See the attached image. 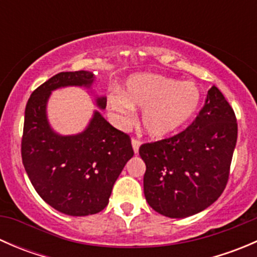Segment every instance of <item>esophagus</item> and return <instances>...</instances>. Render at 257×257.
Returning <instances> with one entry per match:
<instances>
[{
  "mask_svg": "<svg viewBox=\"0 0 257 257\" xmlns=\"http://www.w3.org/2000/svg\"><path fill=\"white\" fill-rule=\"evenodd\" d=\"M141 144H142V142L138 141V139H132V147H133V150H134V153H136V154L138 153Z\"/></svg>",
  "mask_w": 257,
  "mask_h": 257,
  "instance_id": "1",
  "label": "esophagus"
}]
</instances>
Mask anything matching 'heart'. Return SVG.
Returning <instances> with one entry per match:
<instances>
[{
	"instance_id": "1",
	"label": "heart",
	"mask_w": 257,
	"mask_h": 257,
	"mask_svg": "<svg viewBox=\"0 0 257 257\" xmlns=\"http://www.w3.org/2000/svg\"><path fill=\"white\" fill-rule=\"evenodd\" d=\"M201 92L194 82H178L153 73H141L126 82L125 93L115 89L108 108L120 125L133 120L136 108H143L142 123L148 134L164 138L179 131L198 110Z\"/></svg>"
}]
</instances>
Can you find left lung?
I'll return each instance as SVG.
<instances>
[{
	"label": "left lung",
	"mask_w": 257,
	"mask_h": 257,
	"mask_svg": "<svg viewBox=\"0 0 257 257\" xmlns=\"http://www.w3.org/2000/svg\"><path fill=\"white\" fill-rule=\"evenodd\" d=\"M236 139L234 110L212 85L203 109L185 131L139 148L147 167L148 204L173 219L205 210L226 186Z\"/></svg>",
	"instance_id": "left-lung-1"
}]
</instances>
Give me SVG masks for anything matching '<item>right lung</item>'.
<instances>
[{
  "mask_svg": "<svg viewBox=\"0 0 257 257\" xmlns=\"http://www.w3.org/2000/svg\"><path fill=\"white\" fill-rule=\"evenodd\" d=\"M93 82L92 72H61L33 90L25 110L21 153L26 173L48 205L71 216L102 211L114 183L134 154L131 138L98 110L87 128L74 136H61L49 125L51 93L63 87L90 88ZM95 104L104 109L107 98L97 97Z\"/></svg>",
  "mask_w": 257,
  "mask_h": 257,
  "instance_id": "add662e5",
  "label": "right lung"
}]
</instances>
